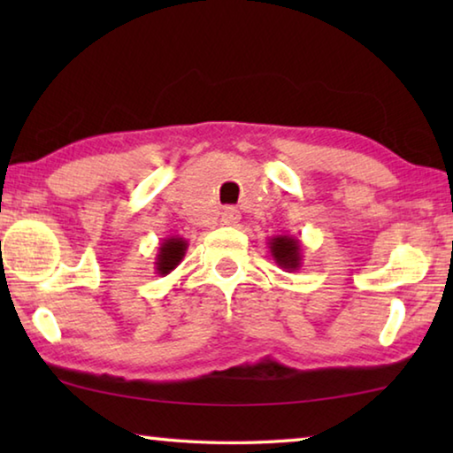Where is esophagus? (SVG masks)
<instances>
[{"label":"esophagus","instance_id":"1","mask_svg":"<svg viewBox=\"0 0 453 453\" xmlns=\"http://www.w3.org/2000/svg\"><path fill=\"white\" fill-rule=\"evenodd\" d=\"M221 221H224V226H237V221H240V211L235 208H226L221 211Z\"/></svg>","mask_w":453,"mask_h":453}]
</instances>
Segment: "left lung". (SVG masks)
I'll return each instance as SVG.
<instances>
[{
	"mask_svg": "<svg viewBox=\"0 0 453 453\" xmlns=\"http://www.w3.org/2000/svg\"><path fill=\"white\" fill-rule=\"evenodd\" d=\"M267 248H270L272 257L281 270L296 272L302 267V243L297 237L273 235L272 240L267 242Z\"/></svg>",
	"mask_w": 453,
	"mask_h": 453,
	"instance_id": "1",
	"label": "left lung"
}]
</instances>
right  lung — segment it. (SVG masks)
<instances>
[{"label":"right lung","mask_w":453,"mask_h":453,"mask_svg":"<svg viewBox=\"0 0 453 453\" xmlns=\"http://www.w3.org/2000/svg\"><path fill=\"white\" fill-rule=\"evenodd\" d=\"M188 250V240H183L180 235H170L159 243L157 256H156V273L157 275H167L172 273L175 267L181 264L183 256H186Z\"/></svg>","instance_id":"1"}]
</instances>
